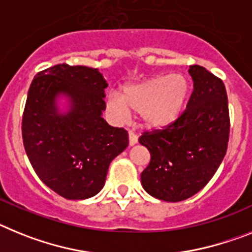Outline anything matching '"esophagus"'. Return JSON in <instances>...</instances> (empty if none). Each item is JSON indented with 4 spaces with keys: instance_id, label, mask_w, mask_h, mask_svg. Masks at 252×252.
Listing matches in <instances>:
<instances>
[{
    "instance_id": "1",
    "label": "esophagus",
    "mask_w": 252,
    "mask_h": 252,
    "mask_svg": "<svg viewBox=\"0 0 252 252\" xmlns=\"http://www.w3.org/2000/svg\"><path fill=\"white\" fill-rule=\"evenodd\" d=\"M138 142V138H137V135L134 134L133 132H129V146L132 147V146H134L135 143Z\"/></svg>"
}]
</instances>
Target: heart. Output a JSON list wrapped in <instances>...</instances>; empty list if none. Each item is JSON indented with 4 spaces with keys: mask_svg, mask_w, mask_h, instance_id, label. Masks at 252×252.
Returning a JSON list of instances; mask_svg holds the SVG:
<instances>
[{
    "mask_svg": "<svg viewBox=\"0 0 252 252\" xmlns=\"http://www.w3.org/2000/svg\"><path fill=\"white\" fill-rule=\"evenodd\" d=\"M190 86L181 74L157 76L124 87L123 95L110 93L106 108L111 118L124 122L133 110L148 129H165L178 122L187 108Z\"/></svg>",
    "mask_w": 252,
    "mask_h": 252,
    "instance_id": "1",
    "label": "heart"
}]
</instances>
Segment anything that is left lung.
Segmentation results:
<instances>
[{
    "instance_id": "obj_1",
    "label": "left lung",
    "mask_w": 252,
    "mask_h": 252,
    "mask_svg": "<svg viewBox=\"0 0 252 252\" xmlns=\"http://www.w3.org/2000/svg\"><path fill=\"white\" fill-rule=\"evenodd\" d=\"M189 74L194 90L180 119L139 137L151 153L141 174L142 187L165 202H181L200 191L218 170L228 146L224 84L202 65H190Z\"/></svg>"
}]
</instances>
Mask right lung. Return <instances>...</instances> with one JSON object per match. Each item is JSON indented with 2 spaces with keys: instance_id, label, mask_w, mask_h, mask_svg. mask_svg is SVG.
Returning a JSON list of instances; mask_svg holds the SVG:
<instances>
[{
  "instance_id": "1",
  "label": "right lung",
  "mask_w": 252,
  "mask_h": 252,
  "mask_svg": "<svg viewBox=\"0 0 252 252\" xmlns=\"http://www.w3.org/2000/svg\"><path fill=\"white\" fill-rule=\"evenodd\" d=\"M106 87L97 68L65 63L39 72L30 85L23 115L26 155L39 179L69 200L96 195L110 162L128 147L126 130L102 118Z\"/></svg>"
}]
</instances>
